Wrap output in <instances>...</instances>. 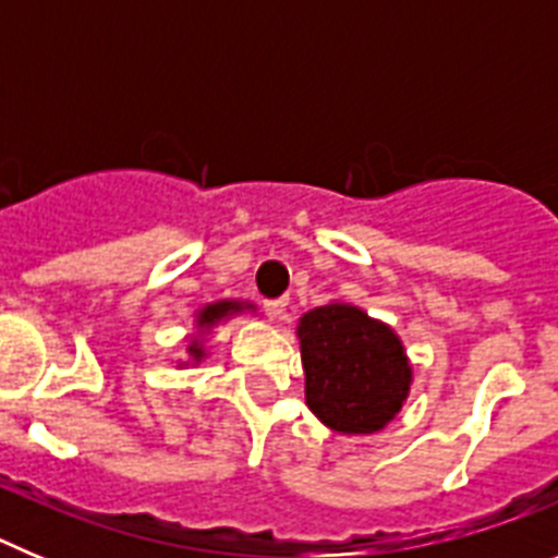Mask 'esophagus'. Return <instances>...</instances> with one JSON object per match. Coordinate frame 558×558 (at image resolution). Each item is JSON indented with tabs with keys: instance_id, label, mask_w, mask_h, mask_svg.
Instances as JSON below:
<instances>
[{
	"instance_id": "obj_1",
	"label": "esophagus",
	"mask_w": 558,
	"mask_h": 558,
	"mask_svg": "<svg viewBox=\"0 0 558 558\" xmlns=\"http://www.w3.org/2000/svg\"><path fill=\"white\" fill-rule=\"evenodd\" d=\"M284 310H288V302H284V299H274V302H265V313H268L270 322H282Z\"/></svg>"
}]
</instances>
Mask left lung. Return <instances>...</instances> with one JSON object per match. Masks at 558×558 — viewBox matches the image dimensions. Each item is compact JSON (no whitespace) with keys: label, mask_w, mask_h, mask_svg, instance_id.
<instances>
[{"label":"left lung","mask_w":558,"mask_h":558,"mask_svg":"<svg viewBox=\"0 0 558 558\" xmlns=\"http://www.w3.org/2000/svg\"><path fill=\"white\" fill-rule=\"evenodd\" d=\"M304 399L322 425L343 436L386 430L408 402L413 363L386 322L349 302H327L299 318Z\"/></svg>","instance_id":"1"}]
</instances>
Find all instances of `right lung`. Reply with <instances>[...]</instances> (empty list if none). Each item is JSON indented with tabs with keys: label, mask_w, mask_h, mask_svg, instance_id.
<instances>
[{
	"label": "right lung",
	"mask_w": 558,
	"mask_h": 558,
	"mask_svg": "<svg viewBox=\"0 0 558 558\" xmlns=\"http://www.w3.org/2000/svg\"><path fill=\"white\" fill-rule=\"evenodd\" d=\"M243 313H256V304L254 302H243V299H220V302H209L204 307L195 310V322H192V332L186 335L184 343V357H179V368H195L201 366L209 354V338L211 332L220 327V324L231 322L234 315H243Z\"/></svg>",
	"instance_id": "add662e5"
}]
</instances>
